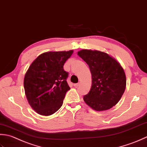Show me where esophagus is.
<instances>
[{
	"mask_svg": "<svg viewBox=\"0 0 147 147\" xmlns=\"http://www.w3.org/2000/svg\"><path fill=\"white\" fill-rule=\"evenodd\" d=\"M79 84H80V83H77V84H74V86L75 87V88H77V87L79 86Z\"/></svg>",
	"mask_w": 147,
	"mask_h": 147,
	"instance_id": "esophagus-1",
	"label": "esophagus"
}]
</instances>
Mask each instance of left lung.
I'll return each instance as SVG.
<instances>
[{
    "label": "left lung",
    "instance_id": "left-lung-1",
    "mask_svg": "<svg viewBox=\"0 0 147 147\" xmlns=\"http://www.w3.org/2000/svg\"><path fill=\"white\" fill-rule=\"evenodd\" d=\"M77 55L89 65L91 88L84 101L92 110L105 111L117 103L124 94L126 77L120 63L113 57L97 50L82 49Z\"/></svg>",
    "mask_w": 147,
    "mask_h": 147
}]
</instances>
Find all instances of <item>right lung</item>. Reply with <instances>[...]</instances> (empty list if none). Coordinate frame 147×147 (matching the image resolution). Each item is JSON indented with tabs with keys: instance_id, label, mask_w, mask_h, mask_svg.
I'll list each match as a JSON object with an SVG mask.
<instances>
[{
	"instance_id": "right-lung-1",
	"label": "right lung",
	"mask_w": 147,
	"mask_h": 147,
	"mask_svg": "<svg viewBox=\"0 0 147 147\" xmlns=\"http://www.w3.org/2000/svg\"><path fill=\"white\" fill-rule=\"evenodd\" d=\"M74 53L49 51L41 54L32 63L24 77V89L28 102L38 114L49 116L60 109L67 92L68 72L66 61Z\"/></svg>"
}]
</instances>
